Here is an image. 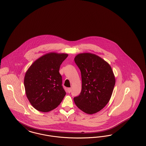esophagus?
I'll use <instances>...</instances> for the list:
<instances>
[{"mask_svg": "<svg viewBox=\"0 0 146 146\" xmlns=\"http://www.w3.org/2000/svg\"><path fill=\"white\" fill-rule=\"evenodd\" d=\"M67 91L68 93H70L71 92V88H67Z\"/></svg>", "mask_w": 146, "mask_h": 146, "instance_id": "obj_1", "label": "esophagus"}]
</instances>
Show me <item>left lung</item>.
<instances>
[{"label":"left lung","mask_w":146,"mask_h":146,"mask_svg":"<svg viewBox=\"0 0 146 146\" xmlns=\"http://www.w3.org/2000/svg\"><path fill=\"white\" fill-rule=\"evenodd\" d=\"M81 74L82 89L74 97L76 106L88 114L101 110L110 100L115 80L110 65L95 54H78L74 58Z\"/></svg>","instance_id":"left-lung-1"}]
</instances>
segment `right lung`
Returning a JSON list of instances; mask_svg holds the SVG:
<instances>
[{
    "instance_id": "add662e5",
    "label": "right lung",
    "mask_w": 146,
    "mask_h": 146,
    "mask_svg": "<svg viewBox=\"0 0 146 146\" xmlns=\"http://www.w3.org/2000/svg\"><path fill=\"white\" fill-rule=\"evenodd\" d=\"M67 56L66 53H47L34 62L27 71L24 79L27 97L37 110H52L65 97L59 71Z\"/></svg>"
}]
</instances>
